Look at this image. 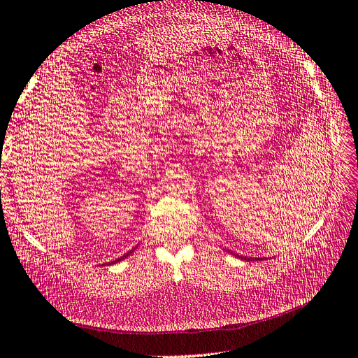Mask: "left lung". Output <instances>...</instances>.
I'll use <instances>...</instances> for the list:
<instances>
[{"mask_svg": "<svg viewBox=\"0 0 358 358\" xmlns=\"http://www.w3.org/2000/svg\"><path fill=\"white\" fill-rule=\"evenodd\" d=\"M237 257H239V255H237ZM239 258H242V259H248V262H251V259H252V258H246V257H239ZM258 259H259V258H258Z\"/></svg>", "mask_w": 358, "mask_h": 358, "instance_id": "obj_1", "label": "left lung"}]
</instances>
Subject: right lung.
Listing matches in <instances>:
<instances>
[{"instance_id": "1", "label": "right lung", "mask_w": 358, "mask_h": 358, "mask_svg": "<svg viewBox=\"0 0 358 358\" xmlns=\"http://www.w3.org/2000/svg\"><path fill=\"white\" fill-rule=\"evenodd\" d=\"M133 252V249H131V251H129V252H127V254H124L121 258H117V259H115V262H112V263H117V262H121V259H124V258H127L129 254H131ZM112 263H107V264H112Z\"/></svg>"}]
</instances>
